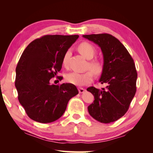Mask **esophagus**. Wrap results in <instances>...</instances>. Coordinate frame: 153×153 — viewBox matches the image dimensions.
Instances as JSON below:
<instances>
[{
    "label": "esophagus",
    "mask_w": 153,
    "mask_h": 153,
    "mask_svg": "<svg viewBox=\"0 0 153 153\" xmlns=\"http://www.w3.org/2000/svg\"><path fill=\"white\" fill-rule=\"evenodd\" d=\"M78 91L79 93H83L84 91H85V89L82 88H78Z\"/></svg>",
    "instance_id": "1"
}]
</instances>
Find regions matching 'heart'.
Listing matches in <instances>:
<instances>
[{
    "label": "heart",
    "mask_w": 153,
    "mask_h": 153,
    "mask_svg": "<svg viewBox=\"0 0 153 153\" xmlns=\"http://www.w3.org/2000/svg\"><path fill=\"white\" fill-rule=\"evenodd\" d=\"M79 51L82 55L87 59H91L95 56L97 50L92 44L88 42H84L80 44L78 46ZM69 56V51H67L63 56V64L65 66L67 65L68 58ZM88 67L95 74L99 75L103 70V65L98 59H92L88 62ZM93 73L91 71L88 70L84 73H78V72H71L67 74L66 80L70 84L76 86H84L88 84L92 81Z\"/></svg>",
    "instance_id": "heart-1"
}]
</instances>
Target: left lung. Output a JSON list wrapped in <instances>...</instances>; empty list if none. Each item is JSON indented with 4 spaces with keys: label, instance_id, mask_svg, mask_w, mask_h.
Listing matches in <instances>:
<instances>
[{
    "label": "left lung",
    "instance_id": "1",
    "mask_svg": "<svg viewBox=\"0 0 153 153\" xmlns=\"http://www.w3.org/2000/svg\"><path fill=\"white\" fill-rule=\"evenodd\" d=\"M97 44L103 55V70L99 82L105 88H87L94 100L89 114L100 123L117 121L125 115L136 92L137 71L132 57L120 40L108 33L83 35Z\"/></svg>",
    "mask_w": 153,
    "mask_h": 153
}]
</instances>
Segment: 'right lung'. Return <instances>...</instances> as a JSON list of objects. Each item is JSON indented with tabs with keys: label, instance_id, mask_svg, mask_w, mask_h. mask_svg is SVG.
<instances>
[{
	"label": "right lung",
	"instance_id": "1",
	"mask_svg": "<svg viewBox=\"0 0 153 153\" xmlns=\"http://www.w3.org/2000/svg\"><path fill=\"white\" fill-rule=\"evenodd\" d=\"M78 37L46 35L32 41L23 52L16 67L15 85L18 100L32 120L42 123L57 120L69 100L78 94L72 84L50 83L61 71L65 53Z\"/></svg>",
	"mask_w": 153,
	"mask_h": 153
}]
</instances>
